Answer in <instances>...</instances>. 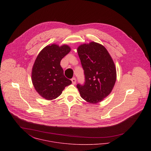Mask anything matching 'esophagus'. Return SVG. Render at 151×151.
<instances>
[{"mask_svg":"<svg viewBox=\"0 0 151 151\" xmlns=\"http://www.w3.org/2000/svg\"><path fill=\"white\" fill-rule=\"evenodd\" d=\"M71 81H72V84H76V78H73L72 79H71Z\"/></svg>","mask_w":151,"mask_h":151,"instance_id":"obj_1","label":"esophagus"}]
</instances>
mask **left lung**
<instances>
[{
  "instance_id": "left-lung-1",
  "label": "left lung",
  "mask_w": 151,
  "mask_h": 151,
  "mask_svg": "<svg viewBox=\"0 0 151 151\" xmlns=\"http://www.w3.org/2000/svg\"><path fill=\"white\" fill-rule=\"evenodd\" d=\"M77 52L84 71L85 83L77 84L87 102L96 104L111 93L116 81L114 63L104 46L91 42L80 45Z\"/></svg>"
}]
</instances>
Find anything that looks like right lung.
<instances>
[{"mask_svg":"<svg viewBox=\"0 0 151 151\" xmlns=\"http://www.w3.org/2000/svg\"><path fill=\"white\" fill-rule=\"evenodd\" d=\"M71 50L67 45L52 44L45 46L37 56L33 65L31 80L38 94L46 100L59 96L71 81L65 77L61 60Z\"/></svg>","mask_w":151,"mask_h":151,"instance_id":"right-lung-1","label":"right lung"}]
</instances>
